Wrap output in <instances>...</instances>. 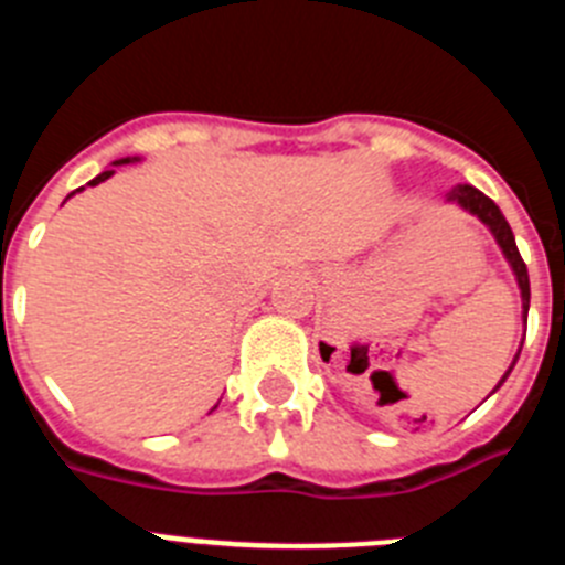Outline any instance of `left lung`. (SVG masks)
I'll return each mask as SVG.
<instances>
[{
    "label": "left lung",
    "mask_w": 565,
    "mask_h": 565,
    "mask_svg": "<svg viewBox=\"0 0 565 565\" xmlns=\"http://www.w3.org/2000/svg\"><path fill=\"white\" fill-rule=\"evenodd\" d=\"M447 201L458 203V206L463 209V212L476 214L478 221L483 223V226H489V232L495 234L498 246H501V252L507 254L509 266H512V271H515L518 277V286H521V299H523V317L529 313V271H526V263H523L521 252H518L515 246V234H512V228H509L507 217L501 214V209L495 206V203L489 201L487 194L478 192L476 186H469V183H461V186L452 189L450 194H447ZM518 362V356H515ZM515 362L509 364V371L503 373V379L498 382V387H501L503 382H507V376L512 373V367H515Z\"/></svg>",
    "instance_id": "left-lung-1"
}]
</instances>
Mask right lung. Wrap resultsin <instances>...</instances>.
<instances>
[{
  "instance_id": "1",
  "label": "right lung",
  "mask_w": 565,
  "mask_h": 565,
  "mask_svg": "<svg viewBox=\"0 0 565 565\" xmlns=\"http://www.w3.org/2000/svg\"><path fill=\"white\" fill-rule=\"evenodd\" d=\"M129 161H135V158H121V161H115V167H118V163H129ZM113 172H115V169H107V172H102V174H98V178H93V181H89V186H96V183L107 181V178Z\"/></svg>"
}]
</instances>
